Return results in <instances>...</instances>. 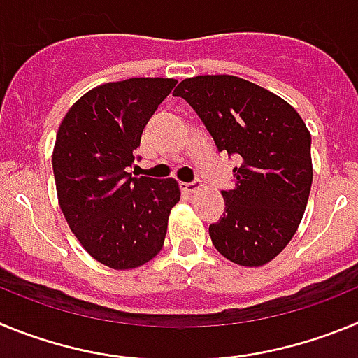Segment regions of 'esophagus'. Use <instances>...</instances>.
<instances>
[{"mask_svg":"<svg viewBox=\"0 0 358 358\" xmlns=\"http://www.w3.org/2000/svg\"><path fill=\"white\" fill-rule=\"evenodd\" d=\"M202 188V185L199 181H192V182H185L182 185V189H185L186 194H197L199 189Z\"/></svg>","mask_w":358,"mask_h":358,"instance_id":"obj_1","label":"esophagus"}]
</instances>
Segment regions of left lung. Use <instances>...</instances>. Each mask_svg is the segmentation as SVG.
I'll list each match as a JSON object with an SVG mask.
<instances>
[{
  "label": "left lung",
  "instance_id": "8db88e82",
  "mask_svg": "<svg viewBox=\"0 0 358 358\" xmlns=\"http://www.w3.org/2000/svg\"><path fill=\"white\" fill-rule=\"evenodd\" d=\"M202 120L217 145L238 159L235 188L210 236L224 258L260 267L296 235L312 188V136L290 103L233 75L185 78L173 91Z\"/></svg>",
  "mask_w": 358,
  "mask_h": 358
}]
</instances>
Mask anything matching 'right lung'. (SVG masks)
Listing matches in <instances>:
<instances>
[{
  "mask_svg": "<svg viewBox=\"0 0 358 358\" xmlns=\"http://www.w3.org/2000/svg\"><path fill=\"white\" fill-rule=\"evenodd\" d=\"M176 84L141 77L98 85L73 103L57 132L52 164L62 213L82 248L116 271L161 251L181 199L176 179L127 172L145 125Z\"/></svg>",
  "mask_w": 358,
  "mask_h": 358,
  "instance_id": "right-lung-1",
  "label": "right lung"
}]
</instances>
